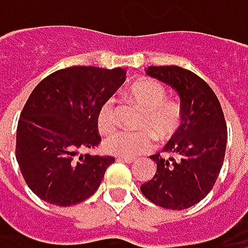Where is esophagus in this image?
Instances as JSON below:
<instances>
[{
    "label": "esophagus",
    "mask_w": 248,
    "mask_h": 248,
    "mask_svg": "<svg viewBox=\"0 0 248 248\" xmlns=\"http://www.w3.org/2000/svg\"><path fill=\"white\" fill-rule=\"evenodd\" d=\"M119 162H124V164H132L135 162V158H124V156H118Z\"/></svg>",
    "instance_id": "34e87169"
}]
</instances>
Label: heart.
<instances>
[{"instance_id": "heart-1", "label": "heart", "mask_w": 248, "mask_h": 248, "mask_svg": "<svg viewBox=\"0 0 248 248\" xmlns=\"http://www.w3.org/2000/svg\"><path fill=\"white\" fill-rule=\"evenodd\" d=\"M124 94L143 112L139 124L142 132H116L110 135L103 143V149L108 154L136 158L154 149V136L161 143H167L182 129L185 121L184 106L179 100L168 99L167 87L161 81L151 77H139L127 86ZM116 124L118 116L115 103L113 100H106L96 113V126L102 133H110L115 130Z\"/></svg>"}]
</instances>
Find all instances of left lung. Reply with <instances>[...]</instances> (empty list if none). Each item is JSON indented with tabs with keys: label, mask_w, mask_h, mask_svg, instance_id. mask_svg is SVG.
I'll use <instances>...</instances> for the list:
<instances>
[{
	"label": "left lung",
	"mask_w": 248,
	"mask_h": 248,
	"mask_svg": "<svg viewBox=\"0 0 248 248\" xmlns=\"http://www.w3.org/2000/svg\"><path fill=\"white\" fill-rule=\"evenodd\" d=\"M146 73L178 92L185 121L165 145V155L151 156L156 162V173L140 185V191L162 208L185 210L207 197L221 171L227 146L223 109L213 89L191 70L151 66Z\"/></svg>",
	"instance_id": "1"
}]
</instances>
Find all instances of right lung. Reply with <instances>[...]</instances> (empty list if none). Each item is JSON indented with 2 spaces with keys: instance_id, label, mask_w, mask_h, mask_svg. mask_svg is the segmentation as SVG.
Returning <instances> with one entry per match:
<instances>
[{
  "instance_id": "1",
  "label": "right lung",
  "mask_w": 248,
  "mask_h": 248,
  "mask_svg": "<svg viewBox=\"0 0 248 248\" xmlns=\"http://www.w3.org/2000/svg\"><path fill=\"white\" fill-rule=\"evenodd\" d=\"M124 78L121 67L73 66L48 75L31 92L18 119L16 158L38 198L70 207L96 192L115 162L87 152L102 140L96 113Z\"/></svg>"
}]
</instances>
